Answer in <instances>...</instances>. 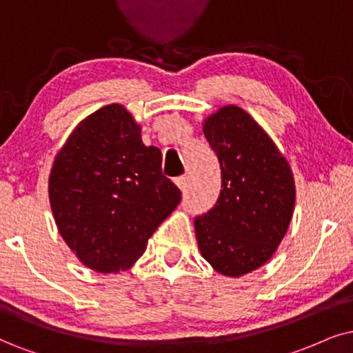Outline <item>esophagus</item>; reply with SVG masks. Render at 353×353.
Segmentation results:
<instances>
[{
  "mask_svg": "<svg viewBox=\"0 0 353 353\" xmlns=\"http://www.w3.org/2000/svg\"><path fill=\"white\" fill-rule=\"evenodd\" d=\"M176 184H177V187H179V189L182 190V194H185L187 189H189V177H187V176L177 177Z\"/></svg>",
  "mask_w": 353,
  "mask_h": 353,
  "instance_id": "34e87169",
  "label": "esophagus"
}]
</instances>
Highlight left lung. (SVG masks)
Instances as JSON below:
<instances>
[{
  "instance_id": "8db88e82",
  "label": "left lung",
  "mask_w": 353,
  "mask_h": 353,
  "mask_svg": "<svg viewBox=\"0 0 353 353\" xmlns=\"http://www.w3.org/2000/svg\"><path fill=\"white\" fill-rule=\"evenodd\" d=\"M203 135L221 168L215 207L195 218L205 261L226 276L265 264L282 243L295 208V179L264 128L238 105L203 120Z\"/></svg>"
}]
</instances>
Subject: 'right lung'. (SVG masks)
I'll list each match as a JSON object with an SVG mask.
<instances>
[{"instance_id":"add662e5","label":"right lung","mask_w":353,"mask_h":353,"mask_svg":"<svg viewBox=\"0 0 353 353\" xmlns=\"http://www.w3.org/2000/svg\"><path fill=\"white\" fill-rule=\"evenodd\" d=\"M141 127L120 104L77 125L53 161L48 199L57 228L88 269L127 270L181 202L163 176L161 151L145 146Z\"/></svg>"}]
</instances>
